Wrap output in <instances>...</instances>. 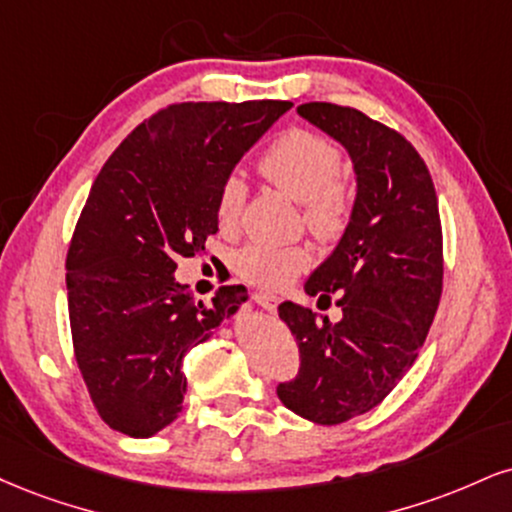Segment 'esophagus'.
Wrapping results in <instances>:
<instances>
[{"mask_svg":"<svg viewBox=\"0 0 512 512\" xmlns=\"http://www.w3.org/2000/svg\"><path fill=\"white\" fill-rule=\"evenodd\" d=\"M255 298V303L262 307V310L267 312H276V307H279V298L276 295H269V293H255L252 295Z\"/></svg>","mask_w":512,"mask_h":512,"instance_id":"esophagus-1","label":"esophagus"}]
</instances>
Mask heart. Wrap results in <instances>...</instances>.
Returning a JSON list of instances; mask_svg holds the SVG:
<instances>
[{
  "instance_id": "1",
  "label": "heart",
  "mask_w": 512,
  "mask_h": 512,
  "mask_svg": "<svg viewBox=\"0 0 512 512\" xmlns=\"http://www.w3.org/2000/svg\"><path fill=\"white\" fill-rule=\"evenodd\" d=\"M341 147L307 128H291L260 157V171L269 183L303 205L307 231L319 240H336L348 229L355 195L341 178ZM248 186L238 174L221 183L217 195V221L224 231L238 229ZM312 255L305 245H272L255 240L233 255V269L240 279L260 288H283L310 267Z\"/></svg>"
}]
</instances>
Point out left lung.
I'll return each mask as SVG.
<instances>
[{
	"instance_id": "1",
	"label": "left lung",
	"mask_w": 512,
	"mask_h": 512,
	"mask_svg": "<svg viewBox=\"0 0 512 512\" xmlns=\"http://www.w3.org/2000/svg\"><path fill=\"white\" fill-rule=\"evenodd\" d=\"M298 114L346 147L357 195L341 243L305 283L319 303L336 293L343 319L319 324L307 307L279 305L300 369L276 393L305 420L341 424L396 389L429 334L443 288L439 202L427 164L398 131L331 102L300 104Z\"/></svg>"
}]
</instances>
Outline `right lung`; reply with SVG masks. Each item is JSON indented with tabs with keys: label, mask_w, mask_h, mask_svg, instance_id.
I'll list each match as a JSON object with an SVG mask.
<instances>
[{
	"label": "right lung",
	"mask_w": 512,
	"mask_h": 512,
	"mask_svg": "<svg viewBox=\"0 0 512 512\" xmlns=\"http://www.w3.org/2000/svg\"><path fill=\"white\" fill-rule=\"evenodd\" d=\"M293 104L181 102L140 123L92 183L66 255L73 353L95 410L145 439L178 417L183 355L248 298L212 305L176 283L181 257L219 231L217 195L233 166Z\"/></svg>",
	"instance_id": "add662e5"
}]
</instances>
